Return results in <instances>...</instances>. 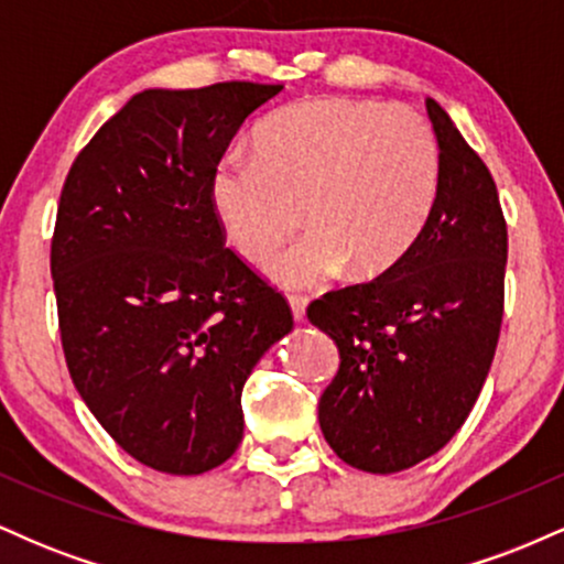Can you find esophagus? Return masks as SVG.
Segmentation results:
<instances>
[{"instance_id":"obj_1","label":"esophagus","mask_w":564,"mask_h":564,"mask_svg":"<svg viewBox=\"0 0 564 564\" xmlns=\"http://www.w3.org/2000/svg\"><path fill=\"white\" fill-rule=\"evenodd\" d=\"M289 307H291V315H294V321L302 323L304 315H307V300H304V296L291 294L289 296Z\"/></svg>"}]
</instances>
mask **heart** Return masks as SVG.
<instances>
[{"instance_id": "1", "label": "heart", "mask_w": 564, "mask_h": 564, "mask_svg": "<svg viewBox=\"0 0 564 564\" xmlns=\"http://www.w3.org/2000/svg\"><path fill=\"white\" fill-rule=\"evenodd\" d=\"M440 145L405 106L310 97L264 119L254 153L230 151L209 177L212 209L238 254H270L302 225L294 249L264 264L278 286L307 289L352 268L379 278L405 260L440 198Z\"/></svg>"}]
</instances>
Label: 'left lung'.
<instances>
[{
	"mask_svg": "<svg viewBox=\"0 0 564 564\" xmlns=\"http://www.w3.org/2000/svg\"><path fill=\"white\" fill-rule=\"evenodd\" d=\"M426 113L443 180L419 243L390 273L307 310L341 358L321 394V432L341 462L371 475L413 467L456 435L501 332L507 223L496 183L432 97Z\"/></svg>",
	"mask_w": 564,
	"mask_h": 564,
	"instance_id": "8db88e82",
	"label": "left lung"
}]
</instances>
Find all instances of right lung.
<instances>
[{"label": "right lung", "instance_id": "right-lung-1", "mask_svg": "<svg viewBox=\"0 0 564 564\" xmlns=\"http://www.w3.org/2000/svg\"><path fill=\"white\" fill-rule=\"evenodd\" d=\"M281 89H142L63 185L50 268L70 379L102 430L166 475L236 453L246 379L294 326L286 300L225 249L209 198L230 140Z\"/></svg>", "mask_w": 564, "mask_h": 564}]
</instances>
